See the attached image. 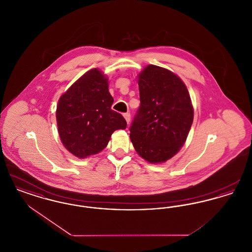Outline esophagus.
I'll list each match as a JSON object with an SVG mask.
<instances>
[{
	"mask_svg": "<svg viewBox=\"0 0 252 252\" xmlns=\"http://www.w3.org/2000/svg\"><path fill=\"white\" fill-rule=\"evenodd\" d=\"M124 117H125V119H126L127 124L130 122V113H129V112L125 113V114H124Z\"/></svg>",
	"mask_w": 252,
	"mask_h": 252,
	"instance_id": "1",
	"label": "esophagus"
}]
</instances>
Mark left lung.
Listing matches in <instances>:
<instances>
[{
	"label": "left lung",
	"instance_id": "obj_1",
	"mask_svg": "<svg viewBox=\"0 0 252 252\" xmlns=\"http://www.w3.org/2000/svg\"><path fill=\"white\" fill-rule=\"evenodd\" d=\"M140 108L132 121L130 140L151 163L166 161L184 144L193 108L186 86L166 69L149 65L139 75Z\"/></svg>",
	"mask_w": 252,
	"mask_h": 252
}]
</instances>
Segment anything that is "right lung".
<instances>
[{
  "instance_id": "add662e5",
  "label": "right lung",
  "mask_w": 252,
  "mask_h": 252,
  "mask_svg": "<svg viewBox=\"0 0 252 252\" xmlns=\"http://www.w3.org/2000/svg\"><path fill=\"white\" fill-rule=\"evenodd\" d=\"M107 78L97 69L82 75L60 97L57 121L62 144L78 158L94 155L108 144L111 134L125 129L126 121L112 110Z\"/></svg>"
}]
</instances>
